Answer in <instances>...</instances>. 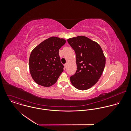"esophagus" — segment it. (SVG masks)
Wrapping results in <instances>:
<instances>
[{
    "label": "esophagus",
    "instance_id": "34e87169",
    "mask_svg": "<svg viewBox=\"0 0 131 131\" xmlns=\"http://www.w3.org/2000/svg\"><path fill=\"white\" fill-rule=\"evenodd\" d=\"M64 68H67V63H66V64H64Z\"/></svg>",
    "mask_w": 131,
    "mask_h": 131
}]
</instances>
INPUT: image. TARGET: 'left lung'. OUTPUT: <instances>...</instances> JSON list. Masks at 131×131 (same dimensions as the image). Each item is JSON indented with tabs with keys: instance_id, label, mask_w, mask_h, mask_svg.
I'll list each match as a JSON object with an SVG mask.
<instances>
[{
	"instance_id": "left-lung-1",
	"label": "left lung",
	"mask_w": 131,
	"mask_h": 131,
	"mask_svg": "<svg viewBox=\"0 0 131 131\" xmlns=\"http://www.w3.org/2000/svg\"><path fill=\"white\" fill-rule=\"evenodd\" d=\"M67 41L75 50L77 66L71 82L78 90H87L98 81L104 71L106 59L103 50L98 43L84 36Z\"/></svg>"
}]
</instances>
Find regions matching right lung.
<instances>
[{"label": "right lung", "instance_id": "right-lung-1", "mask_svg": "<svg viewBox=\"0 0 131 131\" xmlns=\"http://www.w3.org/2000/svg\"><path fill=\"white\" fill-rule=\"evenodd\" d=\"M66 42L63 38L53 36L44 40L32 50L29 57V70L38 85L48 87L57 82L63 71L58 52Z\"/></svg>", "mask_w": 131, "mask_h": 131}]
</instances>
